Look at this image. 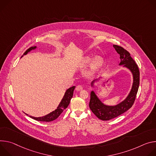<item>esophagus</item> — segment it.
<instances>
[{
	"mask_svg": "<svg viewBox=\"0 0 156 156\" xmlns=\"http://www.w3.org/2000/svg\"><path fill=\"white\" fill-rule=\"evenodd\" d=\"M82 89H83V88H82V86L81 85H77V87H76V90H77V91L82 90Z\"/></svg>",
	"mask_w": 156,
	"mask_h": 156,
	"instance_id": "1",
	"label": "esophagus"
}]
</instances>
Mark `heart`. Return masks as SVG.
Wrapping results in <instances>:
<instances>
[{"label": "heart", "mask_w": 156, "mask_h": 156, "mask_svg": "<svg viewBox=\"0 0 156 156\" xmlns=\"http://www.w3.org/2000/svg\"><path fill=\"white\" fill-rule=\"evenodd\" d=\"M91 61V58L90 57H85V58H83V59L82 61V66H84L86 64H89ZM103 63V60L100 57H97L94 59L93 64H92V70L94 71H95L101 66Z\"/></svg>", "instance_id": "obj_1"}]
</instances>
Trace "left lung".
I'll return each instance as SVG.
<instances>
[{
	"label": "left lung",
	"instance_id": "8db88e82",
	"mask_svg": "<svg viewBox=\"0 0 156 156\" xmlns=\"http://www.w3.org/2000/svg\"><path fill=\"white\" fill-rule=\"evenodd\" d=\"M113 47L120 56L121 61L119 64L123 65V67H127L131 71L133 75V83L132 89L126 98L115 106L104 105L98 99L94 92H91L89 107L97 118L105 121L110 120L124 113L133 106L140 85L139 68L131 58L130 53L122 46L115 44ZM94 81L92 82V86H93Z\"/></svg>",
	"mask_w": 156,
	"mask_h": 156
}]
</instances>
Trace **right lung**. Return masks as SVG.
<instances>
[{
    "label": "right lung",
    "mask_w": 156,
    "mask_h": 156,
    "mask_svg": "<svg viewBox=\"0 0 156 156\" xmlns=\"http://www.w3.org/2000/svg\"><path fill=\"white\" fill-rule=\"evenodd\" d=\"M37 47L34 46V47H31L29 49H28L25 53H24V55H27L29 51H30L32 49H35ZM75 86H73V87H71L69 89H68L65 94L64 96L63 97L61 103H59V106L58 107L57 109H56L55 111L52 112L51 113H49L48 115H46L42 117H33L31 116H30V117H31V118L35 119L37 121H40V122H52L55 119H56V118H58L59 117V116L62 113V112L68 107V105L70 103L71 100L73 96V92L75 89Z\"/></svg>",
    "instance_id": "obj_1"
}]
</instances>
